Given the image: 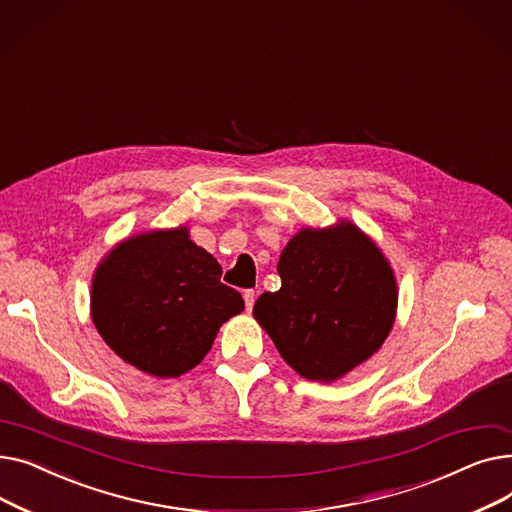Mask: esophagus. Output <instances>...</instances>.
Instances as JSON below:
<instances>
[{
  "mask_svg": "<svg viewBox=\"0 0 512 512\" xmlns=\"http://www.w3.org/2000/svg\"><path fill=\"white\" fill-rule=\"evenodd\" d=\"M242 299H245L247 311H251V309H253V305H255V299H257V294H255V290H245V294H242Z\"/></svg>",
  "mask_w": 512,
  "mask_h": 512,
  "instance_id": "34e87169",
  "label": "esophagus"
}]
</instances>
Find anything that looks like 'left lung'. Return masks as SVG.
Wrapping results in <instances>:
<instances>
[{
	"label": "left lung",
	"mask_w": 512,
	"mask_h": 512,
	"mask_svg": "<svg viewBox=\"0 0 512 512\" xmlns=\"http://www.w3.org/2000/svg\"><path fill=\"white\" fill-rule=\"evenodd\" d=\"M278 274L280 290L263 292L253 317L299 375L330 384L380 351L398 288L380 247L355 224L303 228L284 247Z\"/></svg>",
	"instance_id": "8db88e82"
}]
</instances>
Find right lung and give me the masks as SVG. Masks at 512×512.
<instances>
[{
  "instance_id": "add662e5",
  "label": "right lung",
  "mask_w": 512,
  "mask_h": 512,
  "mask_svg": "<svg viewBox=\"0 0 512 512\" xmlns=\"http://www.w3.org/2000/svg\"><path fill=\"white\" fill-rule=\"evenodd\" d=\"M222 267L184 226L134 234L97 265L91 317L112 351L155 378L203 361L220 326L245 309Z\"/></svg>"
}]
</instances>
